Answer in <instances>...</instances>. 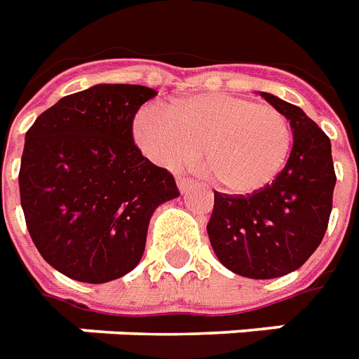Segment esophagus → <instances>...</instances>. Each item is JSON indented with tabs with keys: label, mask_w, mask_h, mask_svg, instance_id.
I'll use <instances>...</instances> for the list:
<instances>
[{
	"label": "esophagus",
	"mask_w": 359,
	"mask_h": 359,
	"mask_svg": "<svg viewBox=\"0 0 359 359\" xmlns=\"http://www.w3.org/2000/svg\"><path fill=\"white\" fill-rule=\"evenodd\" d=\"M177 184H179V190L184 194V191H188L191 188V179H186V177H179V179H177Z\"/></svg>",
	"instance_id": "1"
}]
</instances>
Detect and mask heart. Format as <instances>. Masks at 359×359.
Listing matches in <instances>:
<instances>
[{"mask_svg": "<svg viewBox=\"0 0 359 359\" xmlns=\"http://www.w3.org/2000/svg\"><path fill=\"white\" fill-rule=\"evenodd\" d=\"M144 156L168 169L198 160L212 184L229 194H254L283 171L292 152L288 116L267 103L235 94H199L168 109L147 105L133 122Z\"/></svg>", "mask_w": 359, "mask_h": 359, "instance_id": "b5f03b06", "label": "heart"}]
</instances>
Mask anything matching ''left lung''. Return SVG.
<instances>
[{"mask_svg":"<svg viewBox=\"0 0 359 359\" xmlns=\"http://www.w3.org/2000/svg\"><path fill=\"white\" fill-rule=\"evenodd\" d=\"M262 95L292 124L288 161L277 179L254 194L215 191L207 231L224 267L241 277L277 278L299 269L324 239L337 177L330 137L316 122L277 95Z\"/></svg>","mask_w":359,"mask_h":359,"instance_id":"1","label":"left lung"}]
</instances>
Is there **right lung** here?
Here are the masks:
<instances>
[{
  "label": "right lung",
  "mask_w": 359,
  "mask_h": 359,
  "mask_svg": "<svg viewBox=\"0 0 359 359\" xmlns=\"http://www.w3.org/2000/svg\"><path fill=\"white\" fill-rule=\"evenodd\" d=\"M154 95L97 84L62 97L26 131L18 186L27 231L65 277H124L141 262L156 207L180 196L173 175L133 141L137 111Z\"/></svg>",
  "instance_id": "add662e5"
}]
</instances>
